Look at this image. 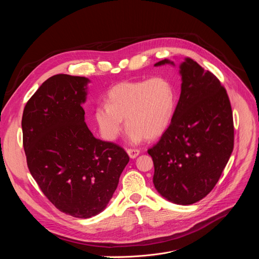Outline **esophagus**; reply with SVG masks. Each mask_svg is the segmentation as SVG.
Listing matches in <instances>:
<instances>
[{
  "label": "esophagus",
  "instance_id": "34e87169",
  "mask_svg": "<svg viewBox=\"0 0 259 259\" xmlns=\"http://www.w3.org/2000/svg\"><path fill=\"white\" fill-rule=\"evenodd\" d=\"M127 153L131 159H135L139 155L140 151L138 149H128Z\"/></svg>",
  "mask_w": 259,
  "mask_h": 259
}]
</instances>
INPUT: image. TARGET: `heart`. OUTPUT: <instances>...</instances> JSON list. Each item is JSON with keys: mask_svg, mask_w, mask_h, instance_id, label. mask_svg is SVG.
Returning a JSON list of instances; mask_svg holds the SVG:
<instances>
[{"mask_svg": "<svg viewBox=\"0 0 259 259\" xmlns=\"http://www.w3.org/2000/svg\"><path fill=\"white\" fill-rule=\"evenodd\" d=\"M106 103L94 109V121L101 136L116 140L123 130V119L133 141L161 136L169 127L177 105V91L168 77L125 81L110 89Z\"/></svg>", "mask_w": 259, "mask_h": 259, "instance_id": "b5f03b06", "label": "heart"}]
</instances>
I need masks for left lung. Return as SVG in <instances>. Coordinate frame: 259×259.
Returning <instances> with one entry per match:
<instances>
[{"instance_id":"left-lung-1","label":"left lung","mask_w":259,"mask_h":259,"mask_svg":"<svg viewBox=\"0 0 259 259\" xmlns=\"http://www.w3.org/2000/svg\"><path fill=\"white\" fill-rule=\"evenodd\" d=\"M171 63L168 59L155 65ZM181 93L174 117L147 151L156 190L168 201L194 204L215 187L234 149L233 112L226 88L191 58L180 64Z\"/></svg>"}]
</instances>
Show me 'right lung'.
<instances>
[{"mask_svg":"<svg viewBox=\"0 0 259 259\" xmlns=\"http://www.w3.org/2000/svg\"><path fill=\"white\" fill-rule=\"evenodd\" d=\"M85 77L55 75L26 102L21 127L31 176L61 212L89 218L112 199L129 156L85 123Z\"/></svg>","mask_w":259,"mask_h":259,"instance_id":"add662e5","label":"right lung"}]
</instances>
